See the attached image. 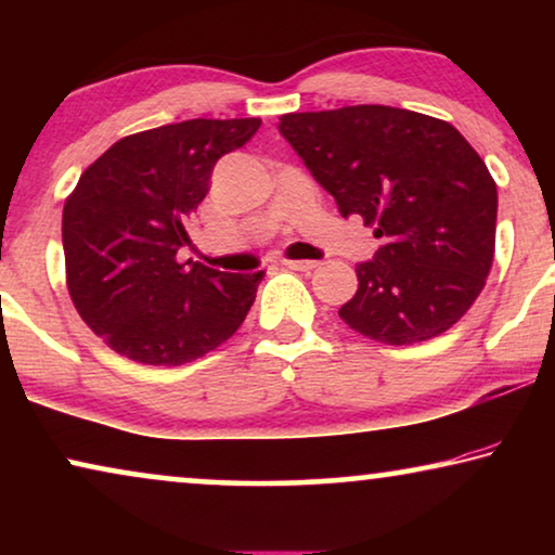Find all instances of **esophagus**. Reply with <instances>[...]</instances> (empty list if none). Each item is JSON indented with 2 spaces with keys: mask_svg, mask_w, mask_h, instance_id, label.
<instances>
[{
  "mask_svg": "<svg viewBox=\"0 0 555 555\" xmlns=\"http://www.w3.org/2000/svg\"><path fill=\"white\" fill-rule=\"evenodd\" d=\"M283 264H285V268L298 270V272H310V270L318 268L315 260H283Z\"/></svg>",
  "mask_w": 555,
  "mask_h": 555,
  "instance_id": "34e87169",
  "label": "esophagus"
}]
</instances>
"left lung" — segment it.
Here are the masks:
<instances>
[{
  "label": "left lung",
  "instance_id": "obj_1",
  "mask_svg": "<svg viewBox=\"0 0 555 555\" xmlns=\"http://www.w3.org/2000/svg\"><path fill=\"white\" fill-rule=\"evenodd\" d=\"M280 133L344 217L382 240L338 315L386 346L450 331L495 257L498 186L457 128L391 105L285 113Z\"/></svg>",
  "mask_w": 555,
  "mask_h": 555
}]
</instances>
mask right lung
I'll list each match as a JSON object with an SVG mask.
<instances>
[{"label": "right lung", "mask_w": 555, "mask_h": 555, "mask_svg": "<svg viewBox=\"0 0 555 555\" xmlns=\"http://www.w3.org/2000/svg\"><path fill=\"white\" fill-rule=\"evenodd\" d=\"M260 118L181 120L126 135L82 171L65 199V280L75 310L113 351L181 366L234 336L264 270L179 262L189 219L217 158L245 146Z\"/></svg>", "instance_id": "add662e5"}]
</instances>
